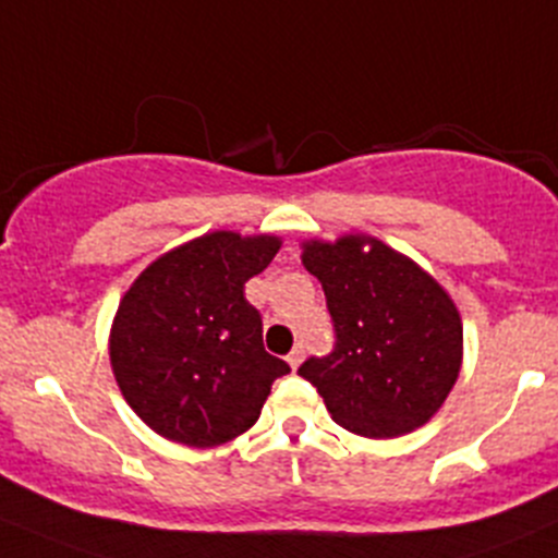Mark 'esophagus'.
<instances>
[{"instance_id":"obj_1","label":"esophagus","mask_w":558,"mask_h":558,"mask_svg":"<svg viewBox=\"0 0 558 558\" xmlns=\"http://www.w3.org/2000/svg\"><path fill=\"white\" fill-rule=\"evenodd\" d=\"M302 356H305V345H302V343H296L294 349H291V354L286 356V360H289V365H291V367H300Z\"/></svg>"}]
</instances>
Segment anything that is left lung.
I'll list each match as a JSON object with an SVG mask.
<instances>
[{
	"mask_svg": "<svg viewBox=\"0 0 558 558\" xmlns=\"http://www.w3.org/2000/svg\"><path fill=\"white\" fill-rule=\"evenodd\" d=\"M302 264L327 296L335 349L302 362L300 376L335 423L367 439L428 423L461 373L463 324L450 294L373 236L311 240Z\"/></svg>",
	"mask_w": 558,
	"mask_h": 558,
	"instance_id": "1",
	"label": "left lung"
}]
</instances>
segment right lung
Listing matches in <instances>:
<instances>
[{
    "label": "right lung",
    "mask_w": 558,
    "mask_h": 558,
    "mask_svg": "<svg viewBox=\"0 0 558 558\" xmlns=\"http://www.w3.org/2000/svg\"><path fill=\"white\" fill-rule=\"evenodd\" d=\"M278 251V236L213 231L163 253L122 296L111 367L155 434L218 447L256 423L272 381L291 367L264 351L262 313L245 300V283Z\"/></svg>",
    "instance_id": "obj_1"
}]
</instances>
